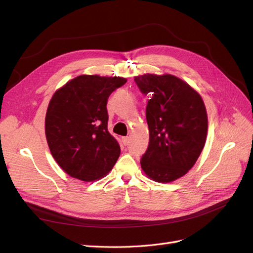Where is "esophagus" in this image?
<instances>
[{
  "label": "esophagus",
  "instance_id": "34e87169",
  "mask_svg": "<svg viewBox=\"0 0 253 253\" xmlns=\"http://www.w3.org/2000/svg\"><path fill=\"white\" fill-rule=\"evenodd\" d=\"M122 141H124V144H125V145H127L128 142H129V137H128V136L124 137V138H122Z\"/></svg>",
  "mask_w": 253,
  "mask_h": 253
}]
</instances>
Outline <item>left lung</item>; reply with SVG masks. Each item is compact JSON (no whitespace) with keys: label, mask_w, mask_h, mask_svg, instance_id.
Segmentation results:
<instances>
[{"label":"left lung","mask_w":253,"mask_h":253,"mask_svg":"<svg viewBox=\"0 0 253 253\" xmlns=\"http://www.w3.org/2000/svg\"><path fill=\"white\" fill-rule=\"evenodd\" d=\"M144 95L150 140L141 157L142 170L158 182L177 179L194 166L206 142L208 118L202 97L172 75L135 77Z\"/></svg>","instance_id":"obj_1"}]
</instances>
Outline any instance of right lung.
<instances>
[{"label": "right lung", "mask_w": 253, "mask_h": 253, "mask_svg": "<svg viewBox=\"0 0 253 253\" xmlns=\"http://www.w3.org/2000/svg\"><path fill=\"white\" fill-rule=\"evenodd\" d=\"M126 79L82 75L53 94L45 117V134L57 164L72 177L93 181L108 174L120 145L108 131L106 104Z\"/></svg>", "instance_id": "1"}]
</instances>
